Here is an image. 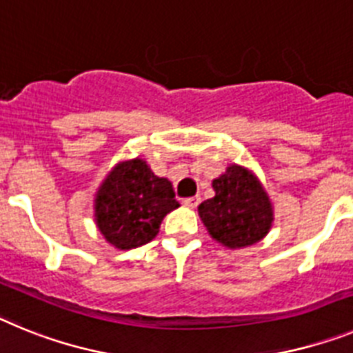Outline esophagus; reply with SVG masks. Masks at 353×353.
I'll return each instance as SVG.
<instances>
[{
  "label": "esophagus",
  "mask_w": 353,
  "mask_h": 353,
  "mask_svg": "<svg viewBox=\"0 0 353 353\" xmlns=\"http://www.w3.org/2000/svg\"><path fill=\"white\" fill-rule=\"evenodd\" d=\"M199 202H201V197H199V195H195V197L185 199V201H183V204H185V206H188V208H197Z\"/></svg>",
  "instance_id": "1"
}]
</instances>
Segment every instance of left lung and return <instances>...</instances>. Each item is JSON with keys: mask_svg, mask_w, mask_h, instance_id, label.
I'll list each match as a JSON object with an SVG mask.
<instances>
[{"mask_svg": "<svg viewBox=\"0 0 353 353\" xmlns=\"http://www.w3.org/2000/svg\"><path fill=\"white\" fill-rule=\"evenodd\" d=\"M214 197L199 206L201 220L211 238L228 249H243L268 234L274 210L268 194L250 170L229 165L213 179Z\"/></svg>", "mask_w": 353, "mask_h": 353, "instance_id": "1", "label": "left lung"}]
</instances>
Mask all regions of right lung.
Returning a JSON list of instances; mask_svg holds the SVG:
<instances>
[{"instance_id": "1", "label": "right lung", "mask_w": 353, "mask_h": 353, "mask_svg": "<svg viewBox=\"0 0 353 353\" xmlns=\"http://www.w3.org/2000/svg\"><path fill=\"white\" fill-rule=\"evenodd\" d=\"M179 208L172 183L154 176L140 158L122 161L106 176L94 202V216L104 240L130 250L158 234L161 220Z\"/></svg>"}]
</instances>
